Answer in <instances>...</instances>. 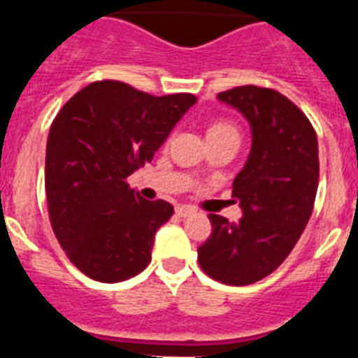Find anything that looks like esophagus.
I'll list each match as a JSON object with an SVG mask.
<instances>
[{"label": "esophagus", "mask_w": 358, "mask_h": 358, "mask_svg": "<svg viewBox=\"0 0 358 358\" xmlns=\"http://www.w3.org/2000/svg\"><path fill=\"white\" fill-rule=\"evenodd\" d=\"M193 213H195V210H193V208H189V206H178V208H176V215H178V217H191Z\"/></svg>", "instance_id": "34e87169"}]
</instances>
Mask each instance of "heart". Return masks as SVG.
Returning <instances> with one entry per match:
<instances>
[{
    "label": "heart",
    "mask_w": 358,
    "mask_h": 358,
    "mask_svg": "<svg viewBox=\"0 0 358 358\" xmlns=\"http://www.w3.org/2000/svg\"><path fill=\"white\" fill-rule=\"evenodd\" d=\"M221 135H236L238 137V129L229 122H215L208 128V139L210 137H221Z\"/></svg>",
    "instance_id": "obj_1"
}]
</instances>
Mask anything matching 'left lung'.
I'll return each mask as SVG.
<instances>
[{
    "instance_id": "obj_1",
    "label": "left lung",
    "mask_w": 358,
    "mask_h": 358,
    "mask_svg": "<svg viewBox=\"0 0 358 358\" xmlns=\"http://www.w3.org/2000/svg\"><path fill=\"white\" fill-rule=\"evenodd\" d=\"M217 98L250 126V152L232 184L241 219L210 213L212 236L199 247V264L212 278L245 286L277 269L301 238L316 201L320 159L310 120L273 89L245 85Z\"/></svg>"
}]
</instances>
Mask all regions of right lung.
Returning a JSON list of instances; mask_svg holds the SVG:
<instances>
[{
  "mask_svg": "<svg viewBox=\"0 0 358 358\" xmlns=\"http://www.w3.org/2000/svg\"><path fill=\"white\" fill-rule=\"evenodd\" d=\"M196 98L152 96L120 81H94L53 120L46 145V199L70 262L100 282H120L152 258L157 229L174 213L126 182L152 162Z\"/></svg>",
  "mask_w": 358,
  "mask_h": 358,
  "instance_id": "1",
  "label": "right lung"
}]
</instances>
